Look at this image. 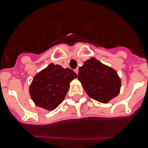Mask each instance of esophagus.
I'll return each mask as SVG.
<instances>
[{"mask_svg":"<svg viewBox=\"0 0 148 148\" xmlns=\"http://www.w3.org/2000/svg\"><path fill=\"white\" fill-rule=\"evenodd\" d=\"M75 73H76L77 75H78V68H76V69H75Z\"/></svg>","mask_w":148,"mask_h":148,"instance_id":"esophagus-1","label":"esophagus"}]
</instances>
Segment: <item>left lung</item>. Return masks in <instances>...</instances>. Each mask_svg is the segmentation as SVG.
<instances>
[{
	"label": "left lung",
	"instance_id": "left-lung-1",
	"mask_svg": "<svg viewBox=\"0 0 148 148\" xmlns=\"http://www.w3.org/2000/svg\"><path fill=\"white\" fill-rule=\"evenodd\" d=\"M78 78L87 95L99 102L108 103L119 93L121 80L116 70L95 58L79 67Z\"/></svg>",
	"mask_w": 148,
	"mask_h": 148
}]
</instances>
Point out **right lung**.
<instances>
[{
    "label": "right lung",
    "mask_w": 148,
    "mask_h": 148,
    "mask_svg": "<svg viewBox=\"0 0 148 148\" xmlns=\"http://www.w3.org/2000/svg\"><path fill=\"white\" fill-rule=\"evenodd\" d=\"M76 77L70 68L50 64L35 75L29 86L30 96L38 107L53 110L64 100L70 83Z\"/></svg>",
    "instance_id": "add662e5"
}]
</instances>
